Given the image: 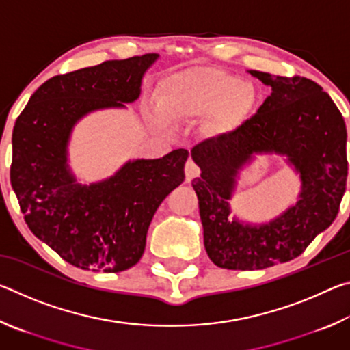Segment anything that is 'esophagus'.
Wrapping results in <instances>:
<instances>
[{"label": "esophagus", "mask_w": 350, "mask_h": 350, "mask_svg": "<svg viewBox=\"0 0 350 350\" xmlns=\"http://www.w3.org/2000/svg\"><path fill=\"white\" fill-rule=\"evenodd\" d=\"M199 174H200L199 167L191 161V159H189V161H187V163H185V177H187V180H193L194 177H198Z\"/></svg>", "instance_id": "1"}]
</instances>
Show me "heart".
Returning a JSON list of instances; mask_svg holds the SVG:
<instances>
[{
  "instance_id": "1",
  "label": "heart",
  "mask_w": 350,
  "mask_h": 350,
  "mask_svg": "<svg viewBox=\"0 0 350 350\" xmlns=\"http://www.w3.org/2000/svg\"><path fill=\"white\" fill-rule=\"evenodd\" d=\"M253 102V88L239 77L222 69L194 66L171 74L162 81L161 111H154L152 118L163 125L167 117L177 123H188L208 115V133L225 135L244 123Z\"/></svg>"
}]
</instances>
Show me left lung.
I'll return each instance as SVG.
<instances>
[{
	"instance_id": "1",
	"label": "left lung",
	"mask_w": 350,
	"mask_h": 350,
	"mask_svg": "<svg viewBox=\"0 0 350 350\" xmlns=\"http://www.w3.org/2000/svg\"><path fill=\"white\" fill-rule=\"evenodd\" d=\"M248 72L271 88L270 96L233 133L191 150L202 171L191 185L205 250L228 270H260L299 256L335 221L347 180L346 123L329 94L306 77ZM270 152L286 155L300 173L299 200L267 224H244L228 204L237 170L253 153Z\"/></svg>"
}]
</instances>
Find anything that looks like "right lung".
<instances>
[{
	"label": "right lung",
	"instance_id": "right-lung-1",
	"mask_svg": "<svg viewBox=\"0 0 350 350\" xmlns=\"http://www.w3.org/2000/svg\"><path fill=\"white\" fill-rule=\"evenodd\" d=\"M157 54L109 60L55 75L29 98L12 133L10 182L31 232L81 270L117 273L140 260L162 200L185 179L188 151L135 159L81 185L68 165L70 133L92 111L125 108L140 96Z\"/></svg>",
	"mask_w": 350,
	"mask_h": 350
}]
</instances>
